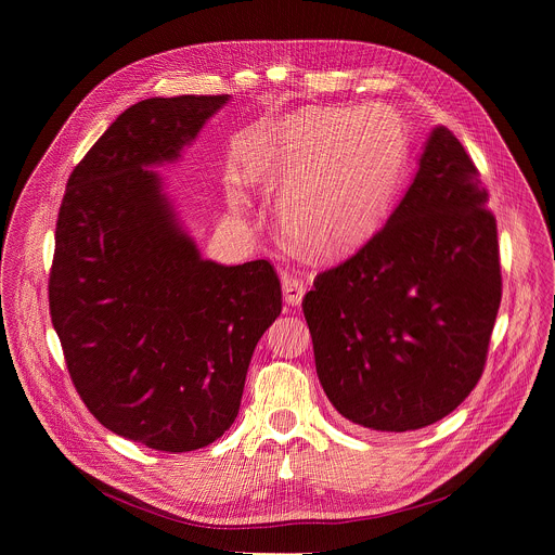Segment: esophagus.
<instances>
[{
  "label": "esophagus",
  "instance_id": "obj_1",
  "mask_svg": "<svg viewBox=\"0 0 555 555\" xmlns=\"http://www.w3.org/2000/svg\"><path fill=\"white\" fill-rule=\"evenodd\" d=\"M302 296H305V283H302V279L292 276V274H285V276H283V298H285V302L292 305V307H298L300 300H302Z\"/></svg>",
  "mask_w": 555,
  "mask_h": 555
}]
</instances>
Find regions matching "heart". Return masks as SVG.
Masks as SVG:
<instances>
[{
    "mask_svg": "<svg viewBox=\"0 0 555 555\" xmlns=\"http://www.w3.org/2000/svg\"><path fill=\"white\" fill-rule=\"evenodd\" d=\"M406 155V125L386 105L294 116L253 151L244 180L283 191L279 221L313 259H343L382 225Z\"/></svg>",
    "mask_w": 555,
    "mask_h": 555,
    "instance_id": "obj_1",
    "label": "heart"
}]
</instances>
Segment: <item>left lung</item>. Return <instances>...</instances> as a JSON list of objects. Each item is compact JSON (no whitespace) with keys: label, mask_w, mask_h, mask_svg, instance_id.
<instances>
[{"label":"left lung","mask_w":555,"mask_h":555,"mask_svg":"<svg viewBox=\"0 0 555 555\" xmlns=\"http://www.w3.org/2000/svg\"><path fill=\"white\" fill-rule=\"evenodd\" d=\"M499 305L488 191L439 125L386 225L315 276L302 311L334 409L371 430L406 433L443 420L477 386Z\"/></svg>","instance_id":"8db88e82"}]
</instances>
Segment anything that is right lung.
Instances as JSON below:
<instances>
[{
  "mask_svg": "<svg viewBox=\"0 0 555 555\" xmlns=\"http://www.w3.org/2000/svg\"><path fill=\"white\" fill-rule=\"evenodd\" d=\"M228 99L125 109L72 171L56 219L48 292L69 377L105 428L163 452L232 426L255 347L281 313L270 261L202 259L153 171Z\"/></svg>",
  "mask_w": 555,
  "mask_h": 555,
  "instance_id": "right-lung-1",
  "label": "right lung"
}]
</instances>
